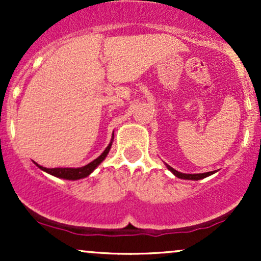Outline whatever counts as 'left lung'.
<instances>
[{
	"label": "left lung",
	"mask_w": 261,
	"mask_h": 261,
	"mask_svg": "<svg viewBox=\"0 0 261 261\" xmlns=\"http://www.w3.org/2000/svg\"><path fill=\"white\" fill-rule=\"evenodd\" d=\"M167 168H168L170 172L174 174L176 178H180V179H185V180H200V179H203L206 178V176L211 175V174H215V172H207V173H199V174H185V173H181V172H178V170H175L174 168H172V167L168 166V164H166Z\"/></svg>",
	"instance_id": "obj_1"
}]
</instances>
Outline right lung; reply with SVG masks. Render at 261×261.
<instances>
[{"instance_id":"add662e5","label":"right lung","mask_w":261,"mask_h":261,"mask_svg":"<svg viewBox=\"0 0 261 261\" xmlns=\"http://www.w3.org/2000/svg\"><path fill=\"white\" fill-rule=\"evenodd\" d=\"M113 140H114V134H113L112 141H110V143L108 145V147L104 149L103 153H101L98 158H95L94 161H92L91 163L86 164V166L83 167H80V168H45L43 166H39V164L35 163V162L34 164L38 167V168H40L41 170H44V172H46L47 174H51L54 176H56V178L66 179V180H79V179H83L86 178V176H88L93 170L99 166L101 162L106 160L108 153H109L110 148H112Z\"/></svg>"}]
</instances>
